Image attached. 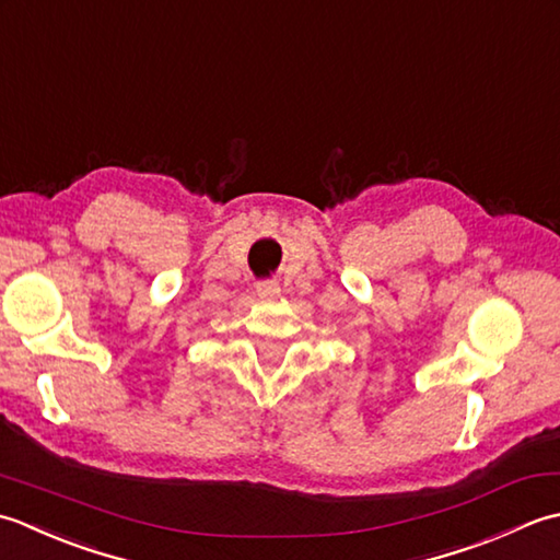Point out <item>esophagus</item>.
<instances>
[{
	"label": "esophagus",
	"instance_id": "34e87169",
	"mask_svg": "<svg viewBox=\"0 0 560 560\" xmlns=\"http://www.w3.org/2000/svg\"><path fill=\"white\" fill-rule=\"evenodd\" d=\"M256 294L264 296V300H276V296L280 294L278 282H258L256 284Z\"/></svg>",
	"mask_w": 560,
	"mask_h": 560
}]
</instances>
